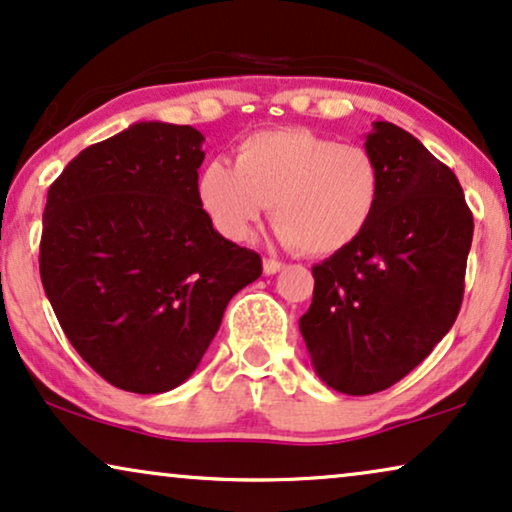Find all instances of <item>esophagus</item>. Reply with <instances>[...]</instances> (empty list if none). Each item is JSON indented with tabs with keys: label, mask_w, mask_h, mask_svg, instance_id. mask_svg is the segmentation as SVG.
<instances>
[{
	"label": "esophagus",
	"mask_w": 512,
	"mask_h": 512,
	"mask_svg": "<svg viewBox=\"0 0 512 512\" xmlns=\"http://www.w3.org/2000/svg\"><path fill=\"white\" fill-rule=\"evenodd\" d=\"M284 268L282 261H275V258H265L263 261V270L265 275H275V272H280Z\"/></svg>",
	"instance_id": "34e87169"
}]
</instances>
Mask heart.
<instances>
[{
  "mask_svg": "<svg viewBox=\"0 0 512 512\" xmlns=\"http://www.w3.org/2000/svg\"><path fill=\"white\" fill-rule=\"evenodd\" d=\"M381 195V167L364 145L298 126L247 136L232 167L209 162L197 178L199 207L225 240H247L272 204L282 240L308 256L360 240Z\"/></svg>",
  "mask_w": 512,
  "mask_h": 512,
  "instance_id": "b5f03b06",
  "label": "heart"
}]
</instances>
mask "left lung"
<instances>
[{
	"mask_svg": "<svg viewBox=\"0 0 512 512\" xmlns=\"http://www.w3.org/2000/svg\"><path fill=\"white\" fill-rule=\"evenodd\" d=\"M383 174L360 240L313 265L301 334L317 376L345 395L395 386L456 322L473 242L459 178L409 131L374 122L364 143Z\"/></svg>",
	"mask_w": 512,
	"mask_h": 512,
	"instance_id": "1",
	"label": "left lung"
}]
</instances>
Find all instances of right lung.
I'll list each match as a JSON object with an SVG mask.
<instances>
[{
	"instance_id": "add662e5",
	"label": "right lung",
	"mask_w": 512,
	"mask_h": 512,
	"mask_svg": "<svg viewBox=\"0 0 512 512\" xmlns=\"http://www.w3.org/2000/svg\"><path fill=\"white\" fill-rule=\"evenodd\" d=\"M202 141L192 126L138 122L79 152L46 195V298L82 360L129 393L181 386L230 298L263 272L199 207Z\"/></svg>"
}]
</instances>
